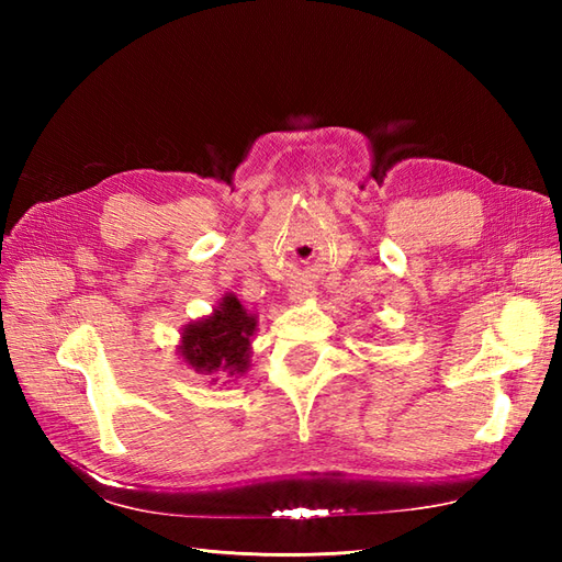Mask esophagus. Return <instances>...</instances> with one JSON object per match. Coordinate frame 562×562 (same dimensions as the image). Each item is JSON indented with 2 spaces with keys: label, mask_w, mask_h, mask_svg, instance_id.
<instances>
[{
  "label": "esophagus",
  "mask_w": 562,
  "mask_h": 562,
  "mask_svg": "<svg viewBox=\"0 0 562 562\" xmlns=\"http://www.w3.org/2000/svg\"><path fill=\"white\" fill-rule=\"evenodd\" d=\"M306 296H308V290H306V288H292V290H290V300H292V302H304Z\"/></svg>",
  "instance_id": "obj_1"
}]
</instances>
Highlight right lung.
I'll return each mask as SVG.
<instances>
[{
  "label": "right lung",
  "instance_id": "1",
  "mask_svg": "<svg viewBox=\"0 0 562 562\" xmlns=\"http://www.w3.org/2000/svg\"><path fill=\"white\" fill-rule=\"evenodd\" d=\"M254 333L256 316L246 312L236 294H226L210 316L183 328L178 352L198 374L241 376L250 367L248 357Z\"/></svg>",
  "mask_w": 562,
  "mask_h": 562
}]
</instances>
